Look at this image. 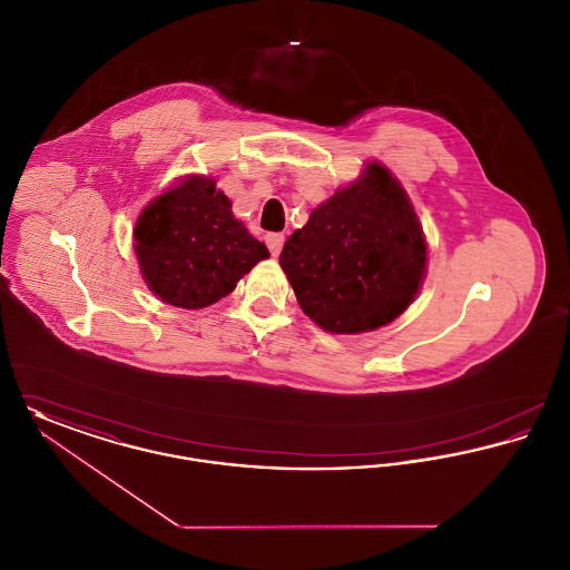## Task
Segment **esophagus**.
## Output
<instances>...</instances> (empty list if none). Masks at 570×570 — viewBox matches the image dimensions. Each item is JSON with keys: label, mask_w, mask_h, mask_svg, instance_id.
<instances>
[{"label": "esophagus", "mask_w": 570, "mask_h": 570, "mask_svg": "<svg viewBox=\"0 0 570 570\" xmlns=\"http://www.w3.org/2000/svg\"><path fill=\"white\" fill-rule=\"evenodd\" d=\"M265 242H267V247L272 249L273 256H279L282 245H284V235L282 233H272V235L265 237Z\"/></svg>", "instance_id": "34e87169"}]
</instances>
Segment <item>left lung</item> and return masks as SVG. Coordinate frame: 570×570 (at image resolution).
Instances as JSON below:
<instances>
[{
  "label": "left lung",
  "mask_w": 570,
  "mask_h": 570,
  "mask_svg": "<svg viewBox=\"0 0 570 570\" xmlns=\"http://www.w3.org/2000/svg\"><path fill=\"white\" fill-rule=\"evenodd\" d=\"M279 265L309 321L356 335L406 312L428 275V242L404 186L374 160L288 237Z\"/></svg>",
  "instance_id": "8db88e82"
}]
</instances>
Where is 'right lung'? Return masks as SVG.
Returning a JSON list of instances; mask_svg holds the SVG:
<instances>
[{
  "label": "right lung",
  "instance_id": "1",
  "mask_svg": "<svg viewBox=\"0 0 570 570\" xmlns=\"http://www.w3.org/2000/svg\"><path fill=\"white\" fill-rule=\"evenodd\" d=\"M132 247L147 288L181 309L214 305L269 258L209 175H186L149 200L136 217Z\"/></svg>",
  "mask_w": 570,
  "mask_h": 570
}]
</instances>
